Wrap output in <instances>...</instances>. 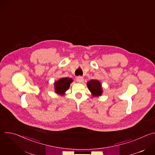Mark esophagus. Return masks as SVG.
I'll list each match as a JSON object with an SVG mask.
<instances>
[{
	"mask_svg": "<svg viewBox=\"0 0 155 155\" xmlns=\"http://www.w3.org/2000/svg\"><path fill=\"white\" fill-rule=\"evenodd\" d=\"M83 81H84V79H83V77H80V76L77 77V81L78 83H83Z\"/></svg>",
	"mask_w": 155,
	"mask_h": 155,
	"instance_id": "obj_1",
	"label": "esophagus"
}]
</instances>
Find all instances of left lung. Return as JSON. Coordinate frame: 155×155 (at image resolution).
Returning a JSON list of instances; mask_svg holds the SVG:
<instances>
[{"label": "left lung", "mask_w": 155, "mask_h": 155, "mask_svg": "<svg viewBox=\"0 0 155 155\" xmlns=\"http://www.w3.org/2000/svg\"><path fill=\"white\" fill-rule=\"evenodd\" d=\"M87 86L93 97L101 96L103 93L102 84L97 80H91L87 82Z\"/></svg>", "instance_id": "1"}]
</instances>
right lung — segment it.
<instances>
[{
    "mask_svg": "<svg viewBox=\"0 0 155 155\" xmlns=\"http://www.w3.org/2000/svg\"><path fill=\"white\" fill-rule=\"evenodd\" d=\"M72 82L73 80L71 78H61L54 81V92L60 96L64 95L65 91L69 89L70 84Z\"/></svg>",
    "mask_w": 155,
    "mask_h": 155,
    "instance_id": "add662e5",
    "label": "right lung"
}]
</instances>
